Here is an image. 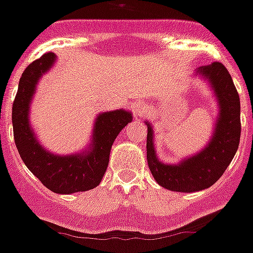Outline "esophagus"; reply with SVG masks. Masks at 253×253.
Masks as SVG:
<instances>
[{
	"instance_id": "34e87169",
	"label": "esophagus",
	"mask_w": 253,
	"mask_h": 253,
	"mask_svg": "<svg viewBox=\"0 0 253 253\" xmlns=\"http://www.w3.org/2000/svg\"><path fill=\"white\" fill-rule=\"evenodd\" d=\"M145 113H147V106L144 104H141V102L133 104V117H135L136 122H140L144 118Z\"/></svg>"
}]
</instances>
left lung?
<instances>
[{
    "label": "left lung",
    "mask_w": 253,
    "mask_h": 253,
    "mask_svg": "<svg viewBox=\"0 0 253 253\" xmlns=\"http://www.w3.org/2000/svg\"><path fill=\"white\" fill-rule=\"evenodd\" d=\"M194 75L208 83L218 106L214 128L203 149L176 164L162 162L155 148L153 126L145 121L147 160L152 175L166 190L187 194L209 188L222 176L237 153L240 139L239 94L226 67L213 62L199 67Z\"/></svg>",
    "instance_id": "left-lung-1"
}]
</instances>
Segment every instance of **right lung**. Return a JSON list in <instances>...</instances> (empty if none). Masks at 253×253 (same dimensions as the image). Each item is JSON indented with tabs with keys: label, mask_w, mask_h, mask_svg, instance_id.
I'll use <instances>...</instances> for the list:
<instances>
[{
	"label": "right lung",
	"mask_w": 253,
	"mask_h": 253,
	"mask_svg": "<svg viewBox=\"0 0 253 253\" xmlns=\"http://www.w3.org/2000/svg\"><path fill=\"white\" fill-rule=\"evenodd\" d=\"M57 55L46 53L28 65L13 104L14 140L20 157L41 183L55 194L69 195L97 187L105 174L112 145L122 128L132 121L125 109L98 113L89 145L71 155H54L40 144L30 122L31 102L39 80L54 66Z\"/></svg>",
	"instance_id": "right-lung-1"
}]
</instances>
